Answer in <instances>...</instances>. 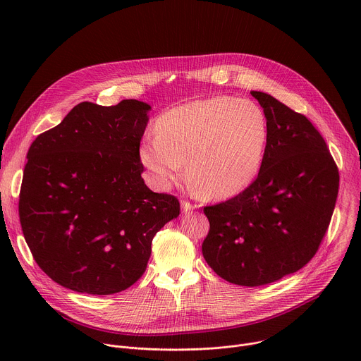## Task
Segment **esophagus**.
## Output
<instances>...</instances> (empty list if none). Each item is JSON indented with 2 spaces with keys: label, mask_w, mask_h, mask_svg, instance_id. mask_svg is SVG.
Returning a JSON list of instances; mask_svg holds the SVG:
<instances>
[{
  "label": "esophagus",
  "mask_w": 361,
  "mask_h": 361,
  "mask_svg": "<svg viewBox=\"0 0 361 361\" xmlns=\"http://www.w3.org/2000/svg\"><path fill=\"white\" fill-rule=\"evenodd\" d=\"M197 209V205H194V204H190L188 201H183L181 202V210H183V213H191V212H194Z\"/></svg>",
  "instance_id": "1"
}]
</instances>
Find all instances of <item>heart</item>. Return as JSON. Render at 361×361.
<instances>
[{
    "label": "heart",
    "mask_w": 361,
    "mask_h": 361,
    "mask_svg": "<svg viewBox=\"0 0 361 361\" xmlns=\"http://www.w3.org/2000/svg\"><path fill=\"white\" fill-rule=\"evenodd\" d=\"M156 133L142 141L140 157L160 187L184 178L188 164L191 184L205 197L228 198L259 174L269 124L255 101L221 95L166 111Z\"/></svg>",
    "instance_id": "1"
}]
</instances>
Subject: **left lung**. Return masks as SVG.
<instances>
[{"label": "left lung", "instance_id": "8db88e82", "mask_svg": "<svg viewBox=\"0 0 361 361\" xmlns=\"http://www.w3.org/2000/svg\"><path fill=\"white\" fill-rule=\"evenodd\" d=\"M251 95L269 124L263 164L243 192L204 207L210 231L201 250L221 279L257 287L313 259L334 212L340 177L310 120L270 94Z\"/></svg>", "mask_w": 361, "mask_h": 361}]
</instances>
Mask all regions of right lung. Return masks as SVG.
I'll return each mask as SVG.
<instances>
[{
	"mask_svg": "<svg viewBox=\"0 0 361 361\" xmlns=\"http://www.w3.org/2000/svg\"><path fill=\"white\" fill-rule=\"evenodd\" d=\"M151 107L123 99L80 102L31 144L20 192L24 238L60 286L109 295L145 271L151 241L180 214L174 195L151 191L140 141Z\"/></svg>",
	"mask_w": 361,
	"mask_h": 361,
	"instance_id": "1",
	"label": "right lung"
}]
</instances>
